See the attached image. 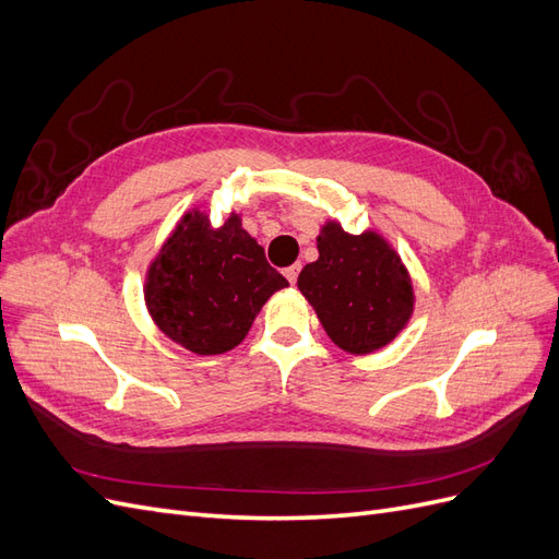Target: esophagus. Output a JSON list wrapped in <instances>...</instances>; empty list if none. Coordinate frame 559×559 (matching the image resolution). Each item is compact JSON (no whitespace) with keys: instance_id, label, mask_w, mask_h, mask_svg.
<instances>
[{"instance_id":"obj_1","label":"esophagus","mask_w":559,"mask_h":559,"mask_svg":"<svg viewBox=\"0 0 559 559\" xmlns=\"http://www.w3.org/2000/svg\"><path fill=\"white\" fill-rule=\"evenodd\" d=\"M298 273H300V265L296 263V265H292V267H286V270H284V277L289 280V284L294 286V284H296V280H298Z\"/></svg>"}]
</instances>
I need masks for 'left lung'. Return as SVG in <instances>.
<instances>
[{
    "instance_id": "1",
    "label": "left lung",
    "mask_w": 559,
    "mask_h": 559,
    "mask_svg": "<svg viewBox=\"0 0 559 559\" xmlns=\"http://www.w3.org/2000/svg\"><path fill=\"white\" fill-rule=\"evenodd\" d=\"M319 259L298 275V289L331 341L349 354L382 349L408 326L415 292L399 251L376 228L347 233L329 218L317 235Z\"/></svg>"
}]
</instances>
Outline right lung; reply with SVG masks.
Returning a JSON list of instances; mask_svg holds the SVG:
<instances>
[{"label": "right lung", "instance_id": "add662e5", "mask_svg": "<svg viewBox=\"0 0 559 559\" xmlns=\"http://www.w3.org/2000/svg\"><path fill=\"white\" fill-rule=\"evenodd\" d=\"M289 286L233 212L212 226L205 207L183 212L151 259L144 302L154 324L198 357L238 347L275 292Z\"/></svg>", "mask_w": 559, "mask_h": 559}]
</instances>
